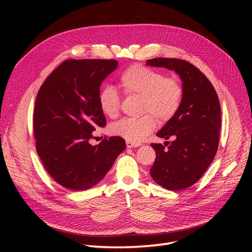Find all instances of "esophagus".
Here are the masks:
<instances>
[{
    "mask_svg": "<svg viewBox=\"0 0 252 252\" xmlns=\"http://www.w3.org/2000/svg\"><path fill=\"white\" fill-rule=\"evenodd\" d=\"M139 146H141V144L126 141V147H127V148H134V147H139Z\"/></svg>",
    "mask_w": 252,
    "mask_h": 252,
    "instance_id": "obj_1",
    "label": "esophagus"
}]
</instances>
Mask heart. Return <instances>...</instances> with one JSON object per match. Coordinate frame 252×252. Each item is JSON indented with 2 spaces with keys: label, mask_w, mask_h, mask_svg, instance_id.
Masks as SVG:
<instances>
[{
  "label": "heart",
  "mask_w": 252,
  "mask_h": 252,
  "mask_svg": "<svg viewBox=\"0 0 252 252\" xmlns=\"http://www.w3.org/2000/svg\"><path fill=\"white\" fill-rule=\"evenodd\" d=\"M119 86L127 96L141 98L140 112L146 113L136 118H124L110 126V133L126 141L139 143L159 123L169 121L178 111L182 100V87L177 79L164 77L160 72L133 65L119 76ZM102 112L115 118L119 112V97L115 89L106 87L99 94Z\"/></svg>",
  "instance_id": "obj_1"
}]
</instances>
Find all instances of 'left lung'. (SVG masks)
Listing matches in <instances>:
<instances>
[{
  "mask_svg": "<svg viewBox=\"0 0 252 252\" xmlns=\"http://www.w3.org/2000/svg\"><path fill=\"white\" fill-rule=\"evenodd\" d=\"M146 65L175 71L183 91L178 111L156 134L173 141L151 144L156 158L150 175L166 190L187 189L202 177L219 147L220 105L217 92L199 69L185 60L155 58Z\"/></svg>",
  "mask_w": 252,
  "mask_h": 252,
  "instance_id": "left-lung-1",
  "label": "left lung"
}]
</instances>
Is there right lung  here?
Here are the masks:
<instances>
[{
  "label": "right lung",
  "mask_w": 252,
  "mask_h": 252,
  "mask_svg": "<svg viewBox=\"0 0 252 252\" xmlns=\"http://www.w3.org/2000/svg\"><path fill=\"white\" fill-rule=\"evenodd\" d=\"M117 65L116 60H66L37 93L33 114L36 151L49 175L69 190L94 187L126 149L122 137L90 144L93 131L106 126L100 87Z\"/></svg>",
  "instance_id": "add662e5"
}]
</instances>
